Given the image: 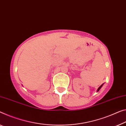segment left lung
I'll return each instance as SVG.
<instances>
[{"mask_svg":"<svg viewBox=\"0 0 126 126\" xmlns=\"http://www.w3.org/2000/svg\"><path fill=\"white\" fill-rule=\"evenodd\" d=\"M103 84H104V83H103V84H102L101 85V86H100L99 87H98V89H97V92H98V91H99V90H100V89H101V88L102 87V86H103Z\"/></svg>","mask_w":126,"mask_h":126,"instance_id":"1","label":"left lung"}]
</instances>
